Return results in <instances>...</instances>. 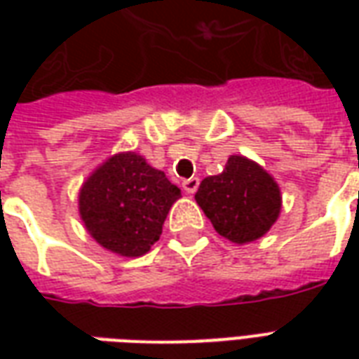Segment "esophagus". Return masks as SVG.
<instances>
[{"label": "esophagus", "instance_id": "esophagus-1", "mask_svg": "<svg viewBox=\"0 0 359 359\" xmlns=\"http://www.w3.org/2000/svg\"><path fill=\"white\" fill-rule=\"evenodd\" d=\"M198 187H200V179H198V177H190V179H187L182 182V188L187 190L188 194H194L196 190H198Z\"/></svg>", "mask_w": 359, "mask_h": 359}]
</instances>
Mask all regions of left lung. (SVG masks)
<instances>
[{
    "label": "left lung",
    "instance_id": "obj_1",
    "mask_svg": "<svg viewBox=\"0 0 359 359\" xmlns=\"http://www.w3.org/2000/svg\"><path fill=\"white\" fill-rule=\"evenodd\" d=\"M196 202L221 236L246 244L264 236L277 221L280 192L259 165L231 156L225 171L202 180Z\"/></svg>",
    "mask_w": 359,
    "mask_h": 359
}]
</instances>
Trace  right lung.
I'll list each match as a JSON object with an SVG mask.
<instances>
[{
	"mask_svg": "<svg viewBox=\"0 0 359 359\" xmlns=\"http://www.w3.org/2000/svg\"><path fill=\"white\" fill-rule=\"evenodd\" d=\"M179 198V187L163 171L136 154H118L84 182L79 205L88 233L103 248L138 257L159 241Z\"/></svg>",
	"mask_w": 359,
	"mask_h": 359,
	"instance_id": "right-lung-1",
	"label": "right lung"
}]
</instances>
